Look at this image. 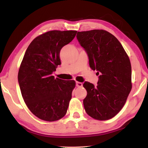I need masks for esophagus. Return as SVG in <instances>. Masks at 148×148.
<instances>
[{
  "label": "esophagus",
  "mask_w": 148,
  "mask_h": 148,
  "mask_svg": "<svg viewBox=\"0 0 148 148\" xmlns=\"http://www.w3.org/2000/svg\"><path fill=\"white\" fill-rule=\"evenodd\" d=\"M76 86L77 87H82V83L79 82H76Z\"/></svg>",
  "instance_id": "esophagus-1"
}]
</instances>
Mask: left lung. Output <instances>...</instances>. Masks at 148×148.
Listing matches in <instances>:
<instances>
[{
	"instance_id": "1",
	"label": "left lung",
	"mask_w": 148,
	"mask_h": 148,
	"mask_svg": "<svg viewBox=\"0 0 148 148\" xmlns=\"http://www.w3.org/2000/svg\"><path fill=\"white\" fill-rule=\"evenodd\" d=\"M77 38L96 70L98 85L85 82L87 96L83 103L86 113L97 120L115 116L124 106L132 89V67L129 57L118 40L106 31L78 32Z\"/></svg>"
}]
</instances>
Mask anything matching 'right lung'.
<instances>
[{"mask_svg": "<svg viewBox=\"0 0 148 148\" xmlns=\"http://www.w3.org/2000/svg\"><path fill=\"white\" fill-rule=\"evenodd\" d=\"M76 31H51L38 36L27 49L18 74V81L25 104L42 120L54 121L65 116L74 80L54 78L61 64L62 48L73 40Z\"/></svg>", "mask_w": 148, "mask_h": 148, "instance_id": "1", "label": "right lung"}]
</instances>
